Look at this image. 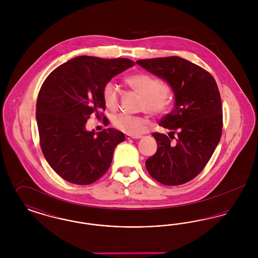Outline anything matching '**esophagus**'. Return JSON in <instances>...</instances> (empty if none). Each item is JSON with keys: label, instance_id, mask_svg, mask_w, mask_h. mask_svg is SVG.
<instances>
[{"label": "esophagus", "instance_id": "34e87169", "mask_svg": "<svg viewBox=\"0 0 258 258\" xmlns=\"http://www.w3.org/2000/svg\"><path fill=\"white\" fill-rule=\"evenodd\" d=\"M124 137H125V139L130 140V139H139V138H141L142 136H141V135H137V136H133V135H124Z\"/></svg>", "mask_w": 258, "mask_h": 258}]
</instances>
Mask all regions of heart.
Segmentation results:
<instances>
[{
  "label": "heart",
  "mask_w": 258,
  "mask_h": 258,
  "mask_svg": "<svg viewBox=\"0 0 258 258\" xmlns=\"http://www.w3.org/2000/svg\"><path fill=\"white\" fill-rule=\"evenodd\" d=\"M126 86L141 96L142 101L140 108L151 115L163 114L170 106L172 100V89L167 83H162L160 80L146 73L131 74L123 79ZM101 96L105 106L115 110L119 102V94L116 86L108 82L102 90ZM112 123L115 128L126 135H141L147 127L146 119L131 116L127 114L116 115Z\"/></svg>",
  "instance_id": "heart-1"
}]
</instances>
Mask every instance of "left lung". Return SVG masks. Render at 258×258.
<instances>
[{
	"label": "left lung",
	"mask_w": 258,
	"mask_h": 258,
	"mask_svg": "<svg viewBox=\"0 0 258 258\" xmlns=\"http://www.w3.org/2000/svg\"><path fill=\"white\" fill-rule=\"evenodd\" d=\"M136 63L169 83L173 110L160 120L168 135L154 133L158 151L146 160L152 178L165 185L185 184L204 169L221 140L222 105L215 78L180 57L138 60Z\"/></svg>",
	"instance_id": "8db88e82"
}]
</instances>
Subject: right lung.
<instances>
[{
  "instance_id": "1",
  "label": "right lung",
  "mask_w": 258,
  "mask_h": 258,
  "mask_svg": "<svg viewBox=\"0 0 258 258\" xmlns=\"http://www.w3.org/2000/svg\"><path fill=\"white\" fill-rule=\"evenodd\" d=\"M135 66L130 59L79 56L46 77L37 99L39 145L51 168L70 183H95L110 167L123 133L107 128L95 135L85 124L92 114L103 116L101 90L112 77Z\"/></svg>"
}]
</instances>
